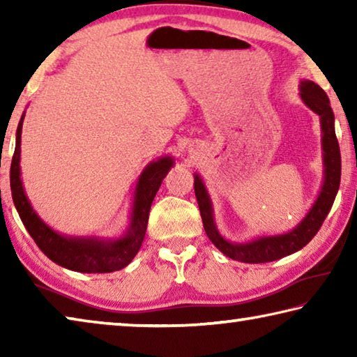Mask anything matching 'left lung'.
I'll use <instances>...</instances> for the list:
<instances>
[{
	"label": "left lung",
	"instance_id": "obj_1",
	"mask_svg": "<svg viewBox=\"0 0 357 357\" xmlns=\"http://www.w3.org/2000/svg\"><path fill=\"white\" fill-rule=\"evenodd\" d=\"M301 98L304 104L315 112L319 116V124H321V144H323V162H324V181L321 192L313 203L312 209L307 213L304 219L291 231L285 234H275V236H263L253 239L250 243H229L225 238H222L219 229L215 227L213 204L208 195L206 187L203 184V179L195 173L193 174V189H195V197L200 208L202 220L204 231L217 249L223 255L236 259L241 263H268L275 261L287 255L301 250L302 247L307 245L312 238L321 228L326 215L329 214L332 203L335 200V195L340 185V173H342V159H340V148L335 137L334 128V113H332L331 102L328 94H326L317 83L310 80L301 82Z\"/></svg>",
	"mask_w": 357,
	"mask_h": 357
}]
</instances>
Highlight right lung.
Instances as JSON below:
<instances>
[{"label": "right lung", "instance_id": "obj_1", "mask_svg": "<svg viewBox=\"0 0 357 357\" xmlns=\"http://www.w3.org/2000/svg\"><path fill=\"white\" fill-rule=\"evenodd\" d=\"M25 114L17 128L15 151L10 164V190L12 200L17 208L23 225L28 229L29 236L34 239L39 249L52 259L53 263L63 266L66 269L77 273H113L128 266L138 253L146 233L149 209L162 181L173 167L172 157H160L159 160L151 162L138 178L135 187L134 206H132L130 225L124 236L118 239H99V238H72L63 236L55 229L44 223L36 214L29 203L20 178V142L22 124Z\"/></svg>", "mask_w": 357, "mask_h": 357}]
</instances>
